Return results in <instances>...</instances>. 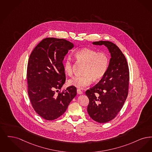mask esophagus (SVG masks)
I'll return each instance as SVG.
<instances>
[{
  "label": "esophagus",
  "instance_id": "1",
  "mask_svg": "<svg viewBox=\"0 0 152 152\" xmlns=\"http://www.w3.org/2000/svg\"><path fill=\"white\" fill-rule=\"evenodd\" d=\"M77 94H78V95H81V94H83V92H82L81 90H80L79 89H77Z\"/></svg>",
  "mask_w": 152,
  "mask_h": 152
}]
</instances>
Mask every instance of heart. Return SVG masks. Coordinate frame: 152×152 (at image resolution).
<instances>
[{
    "label": "heart",
    "instance_id": "obj_1",
    "mask_svg": "<svg viewBox=\"0 0 152 152\" xmlns=\"http://www.w3.org/2000/svg\"><path fill=\"white\" fill-rule=\"evenodd\" d=\"M75 56L79 62L85 64V66L82 75L75 76L68 80L69 86L82 88L90 85L92 79L99 81L102 79L108 70L110 60L108 54L104 52H98L95 49L83 48L76 52ZM63 67L66 75L73 74V62L70 57L65 60Z\"/></svg>",
    "mask_w": 152,
    "mask_h": 152
}]
</instances>
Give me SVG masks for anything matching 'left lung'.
<instances>
[{"mask_svg": "<svg viewBox=\"0 0 152 152\" xmlns=\"http://www.w3.org/2000/svg\"><path fill=\"white\" fill-rule=\"evenodd\" d=\"M93 44L105 45L111 57L104 77L86 91L89 99V116L95 121L104 123L116 117L126 102L128 94L129 67L124 55L112 42L99 41L93 42Z\"/></svg>", "mask_w": 152, "mask_h": 152, "instance_id": "left-lung-1", "label": "left lung"}]
</instances>
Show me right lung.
I'll return each mask as SVG.
<instances>
[{"label": "right lung", "mask_w": 152, "mask_h": 152, "mask_svg": "<svg viewBox=\"0 0 152 152\" xmlns=\"http://www.w3.org/2000/svg\"><path fill=\"white\" fill-rule=\"evenodd\" d=\"M73 47L65 39L49 37L42 40L29 56L28 94L34 111L46 120L60 117L77 95L74 86L59 91L66 80L62 61Z\"/></svg>", "instance_id": "obj_1"}]
</instances>
